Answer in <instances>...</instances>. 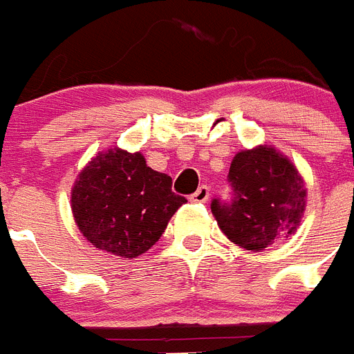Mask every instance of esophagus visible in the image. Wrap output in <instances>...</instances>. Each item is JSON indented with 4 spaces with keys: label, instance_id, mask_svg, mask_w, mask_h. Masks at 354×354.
<instances>
[{
    "label": "esophagus",
    "instance_id": "34e87169",
    "mask_svg": "<svg viewBox=\"0 0 354 354\" xmlns=\"http://www.w3.org/2000/svg\"><path fill=\"white\" fill-rule=\"evenodd\" d=\"M208 197H209V189L206 187V185H201L199 189L190 196V201H192V203H206Z\"/></svg>",
    "mask_w": 354,
    "mask_h": 354
}]
</instances>
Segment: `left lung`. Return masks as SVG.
<instances>
[{
    "instance_id": "left-lung-1",
    "label": "left lung",
    "mask_w": 354,
    "mask_h": 354,
    "mask_svg": "<svg viewBox=\"0 0 354 354\" xmlns=\"http://www.w3.org/2000/svg\"><path fill=\"white\" fill-rule=\"evenodd\" d=\"M227 181L231 199L215 197L212 212L232 243L259 252L296 231L305 208L304 180L277 149L259 146L240 151Z\"/></svg>"
}]
</instances>
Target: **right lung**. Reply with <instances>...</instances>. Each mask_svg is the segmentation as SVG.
I'll list each match as a JSON object with an SVG mask.
<instances>
[{
    "label": "right lung",
    "instance_id": "add662e5",
    "mask_svg": "<svg viewBox=\"0 0 354 354\" xmlns=\"http://www.w3.org/2000/svg\"><path fill=\"white\" fill-rule=\"evenodd\" d=\"M173 180L146 165L141 153L111 149L86 165L72 189L79 231L100 250L138 257L153 247L171 216L187 203Z\"/></svg>",
    "mask_w": 354,
    "mask_h": 354
}]
</instances>
